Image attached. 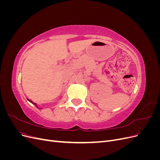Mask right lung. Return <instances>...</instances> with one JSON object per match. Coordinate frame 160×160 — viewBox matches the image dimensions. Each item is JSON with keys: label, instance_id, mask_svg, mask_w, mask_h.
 Listing matches in <instances>:
<instances>
[{"label": "right lung", "instance_id": "obj_1", "mask_svg": "<svg viewBox=\"0 0 160 160\" xmlns=\"http://www.w3.org/2000/svg\"><path fill=\"white\" fill-rule=\"evenodd\" d=\"M28 101H30V102H31V103H32V104H34V105H35V106H36V107H37V108H38V107H37V105H36V103H33L32 101H31V100H29V99H28Z\"/></svg>", "mask_w": 160, "mask_h": 160}]
</instances>
